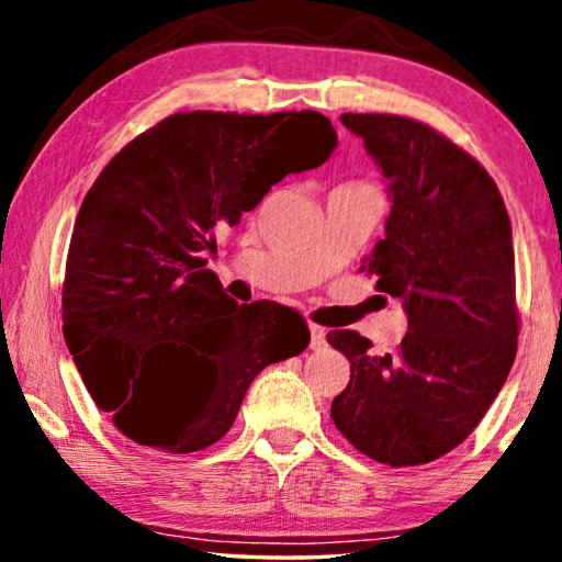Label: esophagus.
<instances>
[{"mask_svg":"<svg viewBox=\"0 0 562 562\" xmlns=\"http://www.w3.org/2000/svg\"><path fill=\"white\" fill-rule=\"evenodd\" d=\"M310 347L315 349V351H319V349H325V345H327V331L322 329V327H317V325H310Z\"/></svg>","mask_w":562,"mask_h":562,"instance_id":"obj_1","label":"esophagus"}]
</instances>
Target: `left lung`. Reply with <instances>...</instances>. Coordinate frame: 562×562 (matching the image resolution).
I'll return each instance as SVG.
<instances>
[{"instance_id": "8db88e82", "label": "left lung", "mask_w": 562, "mask_h": 562, "mask_svg": "<svg viewBox=\"0 0 562 562\" xmlns=\"http://www.w3.org/2000/svg\"><path fill=\"white\" fill-rule=\"evenodd\" d=\"M386 178L392 213L369 255L379 292L402 300L408 331L394 355L335 329L349 384L331 418L347 441L386 465L429 463L488 412L518 349L510 217L493 178L426 123L341 113Z\"/></svg>"}]
</instances>
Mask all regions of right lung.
Here are the masks:
<instances>
[{"label":"right lung","instance_id":"add662e5","mask_svg":"<svg viewBox=\"0 0 562 562\" xmlns=\"http://www.w3.org/2000/svg\"><path fill=\"white\" fill-rule=\"evenodd\" d=\"M335 148L337 131L317 111H193L140 133L101 170L71 233L64 337L123 436L201 451L231 431L265 367L310 345L297 312L227 297L203 252L215 250L217 227Z\"/></svg>","mask_w":562,"mask_h":562}]
</instances>
